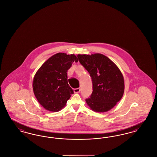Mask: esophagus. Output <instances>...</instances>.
Listing matches in <instances>:
<instances>
[{"label":"esophagus","mask_w":157,"mask_h":157,"mask_svg":"<svg viewBox=\"0 0 157 157\" xmlns=\"http://www.w3.org/2000/svg\"><path fill=\"white\" fill-rule=\"evenodd\" d=\"M74 91L75 93H79L80 91H81V89L80 88H75L74 90Z\"/></svg>","instance_id":"1"}]
</instances>
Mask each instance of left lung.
<instances>
[{
    "instance_id": "left-lung-1",
    "label": "left lung",
    "mask_w": 157,
    "mask_h": 157,
    "mask_svg": "<svg viewBox=\"0 0 157 157\" xmlns=\"http://www.w3.org/2000/svg\"><path fill=\"white\" fill-rule=\"evenodd\" d=\"M79 62L90 73L93 91L86 102L97 112L113 108L124 92V79L120 69L107 56L101 53L78 55Z\"/></svg>"
}]
</instances>
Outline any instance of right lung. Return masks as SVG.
I'll list each match as a JSON object with an SVG mask.
<instances>
[{
  "label": "right lung",
  "mask_w": 157,
  "mask_h": 157,
  "mask_svg": "<svg viewBox=\"0 0 157 157\" xmlns=\"http://www.w3.org/2000/svg\"><path fill=\"white\" fill-rule=\"evenodd\" d=\"M78 61L74 54L58 53L40 67L33 80V90L37 101L45 109L58 112L74 94L67 82V70Z\"/></svg>",
  "instance_id": "right-lung-1"
}]
</instances>
